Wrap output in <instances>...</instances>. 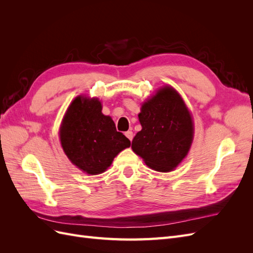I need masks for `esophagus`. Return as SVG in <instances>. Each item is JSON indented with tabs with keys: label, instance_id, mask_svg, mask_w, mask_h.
<instances>
[{
	"label": "esophagus",
	"instance_id": "1",
	"mask_svg": "<svg viewBox=\"0 0 253 253\" xmlns=\"http://www.w3.org/2000/svg\"><path fill=\"white\" fill-rule=\"evenodd\" d=\"M125 134H126V136L127 137V138H128L129 140H131V141L133 140V137H134V135H133V132H132V131H127V132H126Z\"/></svg>",
	"mask_w": 253,
	"mask_h": 253
}]
</instances>
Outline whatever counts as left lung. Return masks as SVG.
<instances>
[{"mask_svg":"<svg viewBox=\"0 0 253 253\" xmlns=\"http://www.w3.org/2000/svg\"><path fill=\"white\" fill-rule=\"evenodd\" d=\"M141 131L132 149L153 170L169 172L188 154L193 139V121L176 91L166 86L141 106Z\"/></svg>","mask_w":253,"mask_h":253,"instance_id":"8db88e82","label":"left lung"}]
</instances>
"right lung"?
<instances>
[{"mask_svg":"<svg viewBox=\"0 0 253 253\" xmlns=\"http://www.w3.org/2000/svg\"><path fill=\"white\" fill-rule=\"evenodd\" d=\"M98 99L77 97L68 108L60 128V140L71 162L90 175L104 172L119 152L131 145L117 132L110 116L102 114Z\"/></svg>","mask_w":253,"mask_h":253,"instance_id":"right-lung-1","label":"right lung"}]
</instances>
